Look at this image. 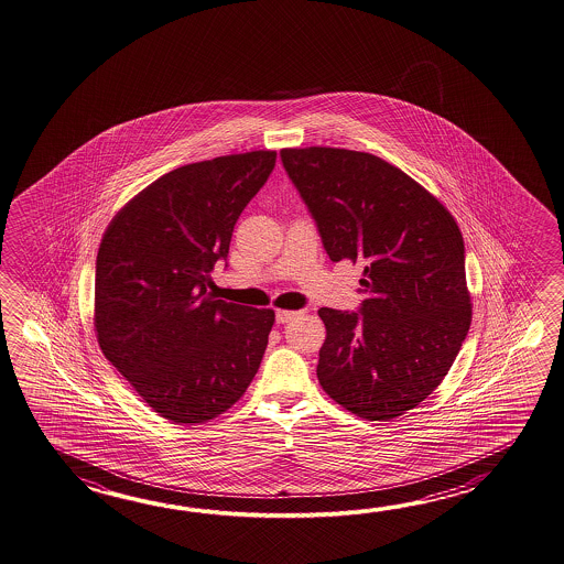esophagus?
I'll list each match as a JSON object with an SVG mask.
<instances>
[{"instance_id": "1", "label": "esophagus", "mask_w": 564, "mask_h": 564, "mask_svg": "<svg viewBox=\"0 0 564 564\" xmlns=\"http://www.w3.org/2000/svg\"><path fill=\"white\" fill-rule=\"evenodd\" d=\"M304 312L302 311H276V323L278 324H286L290 321H294V318H299L302 316Z\"/></svg>"}]
</instances>
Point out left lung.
<instances>
[{
  "instance_id": "left-lung-1",
  "label": "left lung",
  "mask_w": 564,
  "mask_h": 564,
  "mask_svg": "<svg viewBox=\"0 0 564 564\" xmlns=\"http://www.w3.org/2000/svg\"><path fill=\"white\" fill-rule=\"evenodd\" d=\"M280 156L328 258L365 268L359 312L318 311V381L362 420L399 417L444 381L471 324L456 219L371 153L306 147Z\"/></svg>"
}]
</instances>
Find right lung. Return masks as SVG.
<instances>
[{
  "label": "right lung",
  "instance_id": "obj_1",
  "mask_svg": "<svg viewBox=\"0 0 564 564\" xmlns=\"http://www.w3.org/2000/svg\"><path fill=\"white\" fill-rule=\"evenodd\" d=\"M276 165V151L192 163L110 221L96 256L95 328L112 367L173 423H205L240 399L274 311L219 300L212 270Z\"/></svg>",
  "mask_w": 564,
  "mask_h": 564
}]
</instances>
